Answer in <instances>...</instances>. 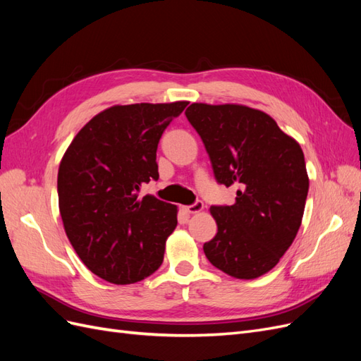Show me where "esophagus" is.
<instances>
[{"label":"esophagus","instance_id":"esophagus-1","mask_svg":"<svg viewBox=\"0 0 361 361\" xmlns=\"http://www.w3.org/2000/svg\"><path fill=\"white\" fill-rule=\"evenodd\" d=\"M203 207H204V204H203V202L202 200H197L195 203H192V204H190V206H185L183 209L187 211L188 214H197V212H200V211H203Z\"/></svg>","mask_w":361,"mask_h":361}]
</instances>
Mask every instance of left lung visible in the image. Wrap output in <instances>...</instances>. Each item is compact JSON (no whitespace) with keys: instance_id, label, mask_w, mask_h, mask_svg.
<instances>
[{"instance_id":"8db88e82","label":"left lung","mask_w":361,"mask_h":361,"mask_svg":"<svg viewBox=\"0 0 361 361\" xmlns=\"http://www.w3.org/2000/svg\"><path fill=\"white\" fill-rule=\"evenodd\" d=\"M218 183L236 187L231 206H211L218 232L203 251L235 279L267 274L301 226L309 176L304 154L267 113L245 105L191 104L185 111Z\"/></svg>"}]
</instances>
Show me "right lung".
<instances>
[{
    "instance_id": "1",
    "label": "right lung",
    "mask_w": 361,
    "mask_h": 361,
    "mask_svg": "<svg viewBox=\"0 0 361 361\" xmlns=\"http://www.w3.org/2000/svg\"><path fill=\"white\" fill-rule=\"evenodd\" d=\"M188 102L114 105L72 140L57 179L64 231L93 274L114 285L149 277L161 267L178 207L140 188L158 179L164 130Z\"/></svg>"
}]
</instances>
